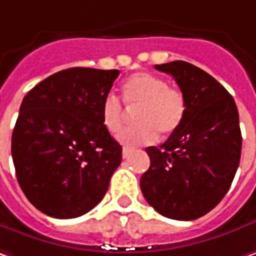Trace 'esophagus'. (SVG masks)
Returning <instances> with one entry per match:
<instances>
[{
    "instance_id": "esophagus-1",
    "label": "esophagus",
    "mask_w": 256,
    "mask_h": 256,
    "mask_svg": "<svg viewBox=\"0 0 256 256\" xmlns=\"http://www.w3.org/2000/svg\"><path fill=\"white\" fill-rule=\"evenodd\" d=\"M132 152H133V149H130V148H123L122 154H123V158H124V159H128V156L132 154Z\"/></svg>"
}]
</instances>
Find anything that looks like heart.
Masks as SVG:
<instances>
[{
	"instance_id": "heart-1",
	"label": "heart",
	"mask_w": 256,
	"mask_h": 256,
	"mask_svg": "<svg viewBox=\"0 0 256 256\" xmlns=\"http://www.w3.org/2000/svg\"><path fill=\"white\" fill-rule=\"evenodd\" d=\"M124 102L130 108H136L134 118L138 124L118 133L117 139L126 146L149 144L162 136H170L184 122L188 102L184 93L178 87H170L166 82L150 72H136L123 84ZM102 122L110 133H117L123 126L126 108L122 100L113 93L103 97Z\"/></svg>"
}]
</instances>
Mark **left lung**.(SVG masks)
I'll use <instances>...</instances> for the list:
<instances>
[{"instance_id":"8db88e82","label":"left lung","mask_w":256,"mask_h":256,"mask_svg":"<svg viewBox=\"0 0 256 256\" xmlns=\"http://www.w3.org/2000/svg\"><path fill=\"white\" fill-rule=\"evenodd\" d=\"M186 96L179 128L160 148L146 149L150 168L140 178L144 199L160 215L194 220L224 199L239 166L242 136L234 97L208 72L186 62L156 64Z\"/></svg>"}]
</instances>
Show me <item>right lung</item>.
Segmentation results:
<instances>
[{
	"label": "right lung",
	"mask_w": 256,
	"mask_h": 256,
	"mask_svg": "<svg viewBox=\"0 0 256 256\" xmlns=\"http://www.w3.org/2000/svg\"><path fill=\"white\" fill-rule=\"evenodd\" d=\"M118 70L74 67L24 97L11 139L18 184L42 214L78 218L104 198L122 146L102 122V100Z\"/></svg>",
	"instance_id": "right-lung-1"
}]
</instances>
